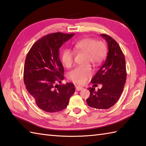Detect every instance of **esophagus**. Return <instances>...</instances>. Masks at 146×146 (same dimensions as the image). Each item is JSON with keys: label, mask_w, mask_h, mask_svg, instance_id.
<instances>
[{"label": "esophagus", "mask_w": 146, "mask_h": 146, "mask_svg": "<svg viewBox=\"0 0 146 146\" xmlns=\"http://www.w3.org/2000/svg\"><path fill=\"white\" fill-rule=\"evenodd\" d=\"M76 89L77 91H81V90H83L84 88L82 87V86H76Z\"/></svg>", "instance_id": "34e87169"}]
</instances>
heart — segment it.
<instances>
[{
	"label": "heart",
	"mask_w": 146,
	"mask_h": 146,
	"mask_svg": "<svg viewBox=\"0 0 146 146\" xmlns=\"http://www.w3.org/2000/svg\"><path fill=\"white\" fill-rule=\"evenodd\" d=\"M74 49L78 52L86 54V64H90L93 67H97L104 61L107 55V46L105 42L91 37L83 38L74 45ZM74 52L68 48L62 51V63L66 67H72L74 61ZM90 67H78L68 74V78L78 84H84L92 76Z\"/></svg>",
	"instance_id": "heart-1"
}]
</instances>
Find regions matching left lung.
<instances>
[{"label":"left lung","mask_w":146,"mask_h":146,"mask_svg":"<svg viewBox=\"0 0 146 146\" xmlns=\"http://www.w3.org/2000/svg\"><path fill=\"white\" fill-rule=\"evenodd\" d=\"M108 45L109 52L106 62L92 79V88L86 102L90 107L98 109H107L113 106L122 94L126 79L125 58L120 46L113 38L102 34ZM103 84L101 89L95 90L97 83Z\"/></svg>","instance_id":"1"}]
</instances>
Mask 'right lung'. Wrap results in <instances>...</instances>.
Returning <instances> with one entry per match:
<instances>
[{"label": "right lung", "instance_id": "right-lung-1", "mask_svg": "<svg viewBox=\"0 0 146 146\" xmlns=\"http://www.w3.org/2000/svg\"><path fill=\"white\" fill-rule=\"evenodd\" d=\"M74 34L52 33L35 42L27 54L23 79L27 90L40 109L55 112L67 107L75 87L72 82L56 84L64 79L59 48Z\"/></svg>", "mask_w": 146, "mask_h": 146}]
</instances>
